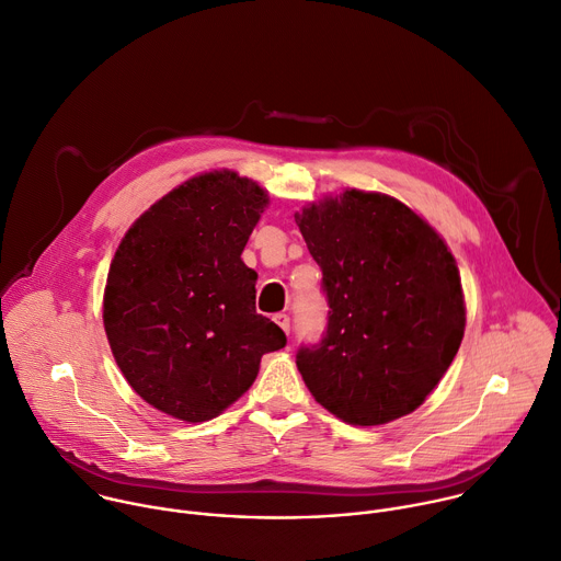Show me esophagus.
<instances>
[{"label": "esophagus", "mask_w": 561, "mask_h": 561, "mask_svg": "<svg viewBox=\"0 0 561 561\" xmlns=\"http://www.w3.org/2000/svg\"><path fill=\"white\" fill-rule=\"evenodd\" d=\"M274 322L285 331V333H289V316L287 313H274Z\"/></svg>", "instance_id": "1"}]
</instances>
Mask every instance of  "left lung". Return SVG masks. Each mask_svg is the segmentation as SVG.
<instances>
[{
    "label": "left lung",
    "mask_w": 561,
    "mask_h": 561,
    "mask_svg": "<svg viewBox=\"0 0 561 561\" xmlns=\"http://www.w3.org/2000/svg\"><path fill=\"white\" fill-rule=\"evenodd\" d=\"M322 270V341L298 371L329 413L376 426L415 411L454 363L467 324L460 272L439 234L393 196L345 190L294 214Z\"/></svg>",
    "instance_id": "obj_1"
}]
</instances>
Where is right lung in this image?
<instances>
[{
	"instance_id": "obj_1",
	"label": "right lung",
	"mask_w": 561,
	"mask_h": 561,
	"mask_svg": "<svg viewBox=\"0 0 561 561\" xmlns=\"http://www.w3.org/2000/svg\"><path fill=\"white\" fill-rule=\"evenodd\" d=\"M267 192L230 170L198 174L157 201L119 243L103 294L107 343L154 409L205 422L256 380L287 339L256 313V272L241 254Z\"/></svg>"
}]
</instances>
